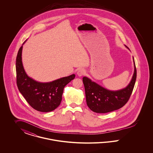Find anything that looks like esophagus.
<instances>
[{"label": "esophagus", "mask_w": 153, "mask_h": 153, "mask_svg": "<svg viewBox=\"0 0 153 153\" xmlns=\"http://www.w3.org/2000/svg\"><path fill=\"white\" fill-rule=\"evenodd\" d=\"M85 73H86V71H85V70L84 69H80L77 71V75H78L79 76H82L85 74Z\"/></svg>", "instance_id": "34e87169"}]
</instances>
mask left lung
Segmentation results:
<instances>
[{
    "instance_id": "left-lung-1",
    "label": "left lung",
    "mask_w": 153,
    "mask_h": 153,
    "mask_svg": "<svg viewBox=\"0 0 153 153\" xmlns=\"http://www.w3.org/2000/svg\"><path fill=\"white\" fill-rule=\"evenodd\" d=\"M133 59L134 73L132 80L128 86L122 89L117 91H109L92 81L87 77L82 78L86 102L90 109L96 113H107L122 108L127 102L137 79V69L134 58Z\"/></svg>"
}]
</instances>
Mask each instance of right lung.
<instances>
[{
  "instance_id": "1",
  "label": "right lung",
  "mask_w": 153,
  "mask_h": 153,
  "mask_svg": "<svg viewBox=\"0 0 153 153\" xmlns=\"http://www.w3.org/2000/svg\"><path fill=\"white\" fill-rule=\"evenodd\" d=\"M22 47L19 49L16 58V84L18 89L34 109L43 112L52 111L59 105L64 88L74 79L75 74L49 82H39L32 79L26 74L22 65Z\"/></svg>"
}]
</instances>
